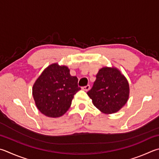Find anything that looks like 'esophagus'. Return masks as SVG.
Here are the masks:
<instances>
[{
    "mask_svg": "<svg viewBox=\"0 0 159 159\" xmlns=\"http://www.w3.org/2000/svg\"><path fill=\"white\" fill-rule=\"evenodd\" d=\"M89 88H90V86H89V85H86V86H85V87H83L82 88V89H83V90H85V91H88L89 89Z\"/></svg>",
    "mask_w": 159,
    "mask_h": 159,
    "instance_id": "34e87169",
    "label": "esophagus"
}]
</instances>
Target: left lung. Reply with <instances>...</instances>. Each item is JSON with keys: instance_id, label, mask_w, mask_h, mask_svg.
Here are the masks:
<instances>
[{"instance_id": "8db88e82", "label": "left lung", "mask_w": 159, "mask_h": 159, "mask_svg": "<svg viewBox=\"0 0 159 159\" xmlns=\"http://www.w3.org/2000/svg\"><path fill=\"white\" fill-rule=\"evenodd\" d=\"M96 78L92 89L87 93L94 106L105 114L119 111L129 97L127 79L114 67L100 69Z\"/></svg>"}]
</instances>
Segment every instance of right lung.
<instances>
[{"label": "right lung", "mask_w": 159, "mask_h": 159, "mask_svg": "<svg viewBox=\"0 0 159 159\" xmlns=\"http://www.w3.org/2000/svg\"><path fill=\"white\" fill-rule=\"evenodd\" d=\"M76 76L67 66L53 63L45 69L33 86L37 109L48 117L62 116L71 105L74 95L80 90Z\"/></svg>", "instance_id": "add662e5"}]
</instances>
